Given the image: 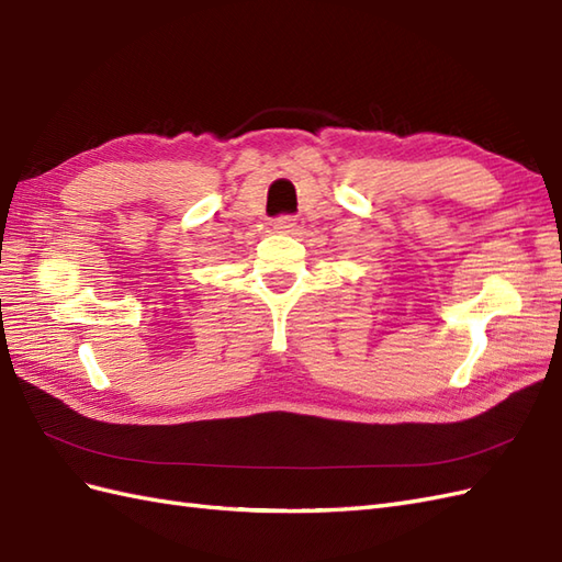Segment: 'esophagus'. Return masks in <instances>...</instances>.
Wrapping results in <instances>:
<instances>
[{
  "instance_id": "esophagus-1",
  "label": "esophagus",
  "mask_w": 562,
  "mask_h": 562,
  "mask_svg": "<svg viewBox=\"0 0 562 562\" xmlns=\"http://www.w3.org/2000/svg\"><path fill=\"white\" fill-rule=\"evenodd\" d=\"M272 227H276L278 233H294L296 223H294L292 215H282V218H278L276 223H272Z\"/></svg>"
}]
</instances>
